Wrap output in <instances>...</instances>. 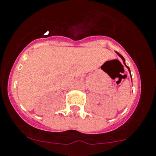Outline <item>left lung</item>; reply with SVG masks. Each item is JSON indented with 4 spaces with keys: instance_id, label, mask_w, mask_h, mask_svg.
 Wrapping results in <instances>:
<instances>
[{
    "instance_id": "left-lung-1",
    "label": "left lung",
    "mask_w": 156,
    "mask_h": 156,
    "mask_svg": "<svg viewBox=\"0 0 156 156\" xmlns=\"http://www.w3.org/2000/svg\"><path fill=\"white\" fill-rule=\"evenodd\" d=\"M116 53H117V55H119V56H120V58H122V60H123V63H124V65H125V66H126V68H127V69H128V70H129V72H130V70H129V67H128V66H126V64H125V59H124V58H123V56H122V55H120V53H118V52H116ZM130 76H131V74H130Z\"/></svg>"
}]
</instances>
